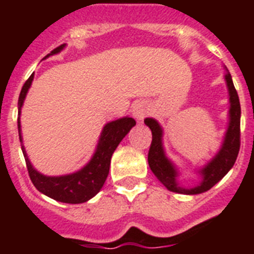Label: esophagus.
Returning a JSON list of instances; mask_svg holds the SVG:
<instances>
[{
  "mask_svg": "<svg viewBox=\"0 0 254 254\" xmlns=\"http://www.w3.org/2000/svg\"><path fill=\"white\" fill-rule=\"evenodd\" d=\"M133 117L137 121H142L145 117L149 113V105H147L146 102H138L133 105Z\"/></svg>",
  "mask_w": 254,
  "mask_h": 254,
  "instance_id": "obj_1",
  "label": "esophagus"
}]
</instances>
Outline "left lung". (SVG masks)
Returning <instances> with one entry per match:
<instances>
[{"label":"left lung","mask_w":254,"mask_h":254,"mask_svg":"<svg viewBox=\"0 0 254 254\" xmlns=\"http://www.w3.org/2000/svg\"><path fill=\"white\" fill-rule=\"evenodd\" d=\"M225 80L229 87V95H230V123H229L223 147L219 154L212 159V161L201 170L203 181L197 187L190 188V190L178 187L176 182V169L164 155L163 145H161V134L163 133H161L160 126L152 118L145 120V125L149 126L152 133V141L150 145L149 155H147V161H149L152 173L158 177L159 181L163 183L167 190L177 192V193H202L214 187L220 179H223L226 173L234 165L238 154H239V149H241V103H239V96L235 90L234 84H233L232 76L229 72L225 75Z\"/></svg>","instance_id":"obj_1"}]
</instances>
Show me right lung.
<instances>
[{
  "instance_id": "obj_1",
  "label": "right lung",
  "mask_w": 254,
  "mask_h": 254,
  "mask_svg": "<svg viewBox=\"0 0 254 254\" xmlns=\"http://www.w3.org/2000/svg\"><path fill=\"white\" fill-rule=\"evenodd\" d=\"M64 44H61L60 47L55 48L53 51L47 55V57L51 55H56L62 48ZM34 76L31 75L22 86L19 95V114L20 109L22 107V103L25 99V95L30 87L31 81ZM136 125V121L133 118L126 117L121 118L114 122L108 123L103 128L102 136H100L98 149L94 154L93 159L86 167L78 170L77 173L68 174V176L62 177H46L43 174L38 173L34 168L31 167L30 161L24 146L21 145L22 154L25 158L26 168H28L29 177H30L33 185L35 186L39 192H42L46 196L51 198L60 201L64 203H82L93 198L104 185L105 179L109 173V167H111V159L114 150L120 145L121 141L123 140L126 134L128 133L129 129ZM17 128H19V138L21 142V132H20V118H17Z\"/></svg>"
}]
</instances>
